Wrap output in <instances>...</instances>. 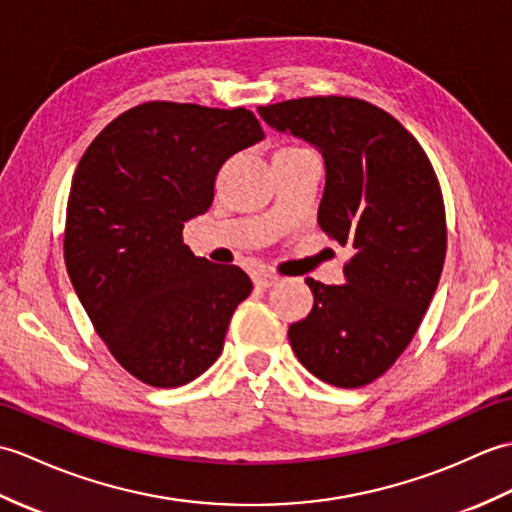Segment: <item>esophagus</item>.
Segmentation results:
<instances>
[{
    "instance_id": "obj_1",
    "label": "esophagus",
    "mask_w": 512,
    "mask_h": 512,
    "mask_svg": "<svg viewBox=\"0 0 512 512\" xmlns=\"http://www.w3.org/2000/svg\"><path fill=\"white\" fill-rule=\"evenodd\" d=\"M278 276H274V274H258L256 278H254V285L258 287V289H269V287H274V285H278Z\"/></svg>"
}]
</instances>
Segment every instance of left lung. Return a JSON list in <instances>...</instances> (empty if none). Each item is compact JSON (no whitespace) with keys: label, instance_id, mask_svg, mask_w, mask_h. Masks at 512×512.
<instances>
[{"label":"left lung","instance_id":"8db88e82","mask_svg":"<svg viewBox=\"0 0 512 512\" xmlns=\"http://www.w3.org/2000/svg\"><path fill=\"white\" fill-rule=\"evenodd\" d=\"M258 113L320 149L317 223L352 249L344 285L306 278L313 309L289 326L291 348L317 379L361 388L410 346L438 287L447 221L434 166L399 120L366 100L313 96Z\"/></svg>","mask_w":512,"mask_h":512}]
</instances>
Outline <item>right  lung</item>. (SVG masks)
<instances>
[{
	"label": "right lung",
	"instance_id": "right-lung-1",
	"mask_svg": "<svg viewBox=\"0 0 512 512\" xmlns=\"http://www.w3.org/2000/svg\"><path fill=\"white\" fill-rule=\"evenodd\" d=\"M263 138L245 107L153 100L111 120L76 166L67 274L111 355L146 385L179 388L206 372L252 293L243 269L197 258L181 234L212 206L227 157Z\"/></svg>",
	"mask_w": 512,
	"mask_h": 512
}]
</instances>
